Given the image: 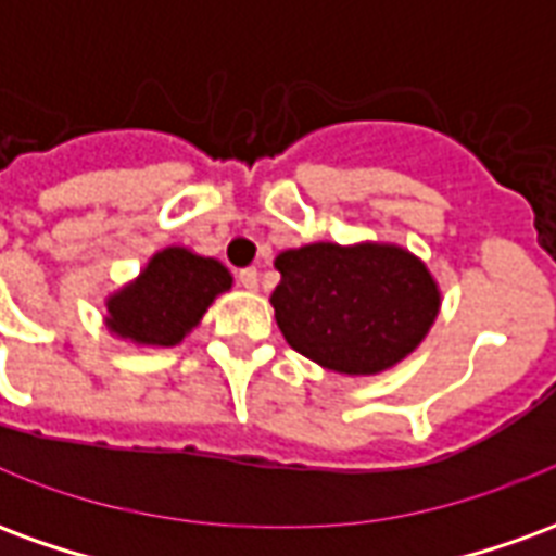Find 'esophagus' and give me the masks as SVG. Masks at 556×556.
Returning <instances> with one entry per match:
<instances>
[{"instance_id": "obj_1", "label": "esophagus", "mask_w": 556, "mask_h": 556, "mask_svg": "<svg viewBox=\"0 0 556 556\" xmlns=\"http://www.w3.org/2000/svg\"><path fill=\"white\" fill-rule=\"evenodd\" d=\"M238 282L247 291H255L258 289V270L255 267H243V270H238Z\"/></svg>"}]
</instances>
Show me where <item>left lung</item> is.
I'll return each mask as SVG.
<instances>
[{
    "instance_id": "1",
    "label": "left lung",
    "mask_w": 556,
    "mask_h": 556,
    "mask_svg": "<svg viewBox=\"0 0 556 556\" xmlns=\"http://www.w3.org/2000/svg\"><path fill=\"white\" fill-rule=\"evenodd\" d=\"M270 294L282 337L342 375H375L417 349L438 318L434 279L393 243H306L277 255Z\"/></svg>"
}]
</instances>
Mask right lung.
Instances as JSON below:
<instances>
[{
  "mask_svg": "<svg viewBox=\"0 0 556 556\" xmlns=\"http://www.w3.org/2000/svg\"><path fill=\"white\" fill-rule=\"evenodd\" d=\"M231 289V274L217 258H202L184 247L160 250L137 282L106 301V325L139 345H178L205 315L217 294Z\"/></svg>",
  "mask_w": 556,
  "mask_h": 556,
  "instance_id": "obj_1",
  "label": "right lung"
}]
</instances>
